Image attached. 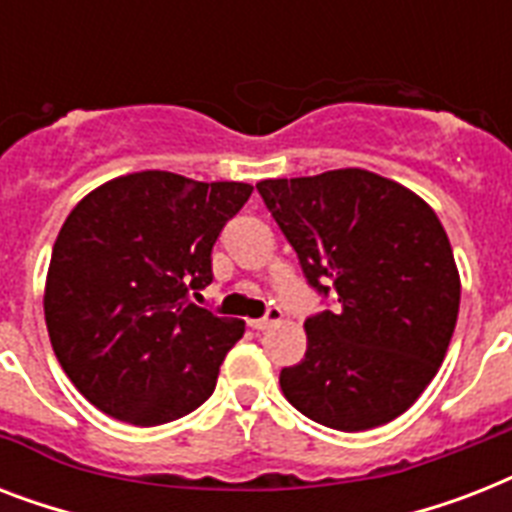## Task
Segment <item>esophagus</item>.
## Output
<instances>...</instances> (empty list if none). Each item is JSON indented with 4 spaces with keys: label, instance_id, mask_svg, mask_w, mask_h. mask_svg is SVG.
Masks as SVG:
<instances>
[{
    "label": "esophagus",
    "instance_id": "obj_1",
    "mask_svg": "<svg viewBox=\"0 0 512 512\" xmlns=\"http://www.w3.org/2000/svg\"><path fill=\"white\" fill-rule=\"evenodd\" d=\"M279 319H281V308H276V305H271V308L265 311L263 319H252V321H249V327L257 329V332H263V329L273 327V324H276V321H279Z\"/></svg>",
    "mask_w": 512,
    "mask_h": 512
}]
</instances>
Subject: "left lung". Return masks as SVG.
<instances>
[{
  "label": "left lung",
  "mask_w": 512,
  "mask_h": 512,
  "mask_svg": "<svg viewBox=\"0 0 512 512\" xmlns=\"http://www.w3.org/2000/svg\"><path fill=\"white\" fill-rule=\"evenodd\" d=\"M305 281L335 311L305 319L308 350L279 374L297 412L356 433L396 420L444 361L460 273L436 212L366 170L257 183Z\"/></svg>",
  "instance_id": "obj_1"
}]
</instances>
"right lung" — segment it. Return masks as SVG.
<instances>
[{
	"label": "right lung",
	"mask_w": 512,
	"mask_h": 512,
	"mask_svg": "<svg viewBox=\"0 0 512 512\" xmlns=\"http://www.w3.org/2000/svg\"><path fill=\"white\" fill-rule=\"evenodd\" d=\"M249 193L146 170L71 209L52 247L44 321L63 372L100 412L151 428L212 396L244 321L220 319L191 292L212 284V247Z\"/></svg>",
	"instance_id": "obj_1"
}]
</instances>
